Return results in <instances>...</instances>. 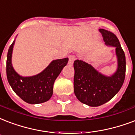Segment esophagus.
<instances>
[{"label":"esophagus","instance_id":"esophagus-1","mask_svg":"<svg viewBox=\"0 0 135 135\" xmlns=\"http://www.w3.org/2000/svg\"><path fill=\"white\" fill-rule=\"evenodd\" d=\"M69 64L70 65H72L73 63H74V61L76 59V56L74 55H70L69 56Z\"/></svg>","mask_w":135,"mask_h":135}]
</instances>
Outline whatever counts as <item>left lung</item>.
I'll return each mask as SVG.
<instances>
[{"label": "left lung", "mask_w": 135, "mask_h": 135, "mask_svg": "<svg viewBox=\"0 0 135 135\" xmlns=\"http://www.w3.org/2000/svg\"><path fill=\"white\" fill-rule=\"evenodd\" d=\"M105 45L115 47L118 69L111 76L100 74L92 66L82 60L74 62V90L79 101L89 106L104 104L118 93L124 83L126 71L125 52L115 34L100 29Z\"/></svg>", "instance_id": "obj_1"}]
</instances>
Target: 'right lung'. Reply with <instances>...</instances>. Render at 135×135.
<instances>
[{"mask_svg": "<svg viewBox=\"0 0 135 135\" xmlns=\"http://www.w3.org/2000/svg\"><path fill=\"white\" fill-rule=\"evenodd\" d=\"M8 49L6 61V74L8 83L14 92L27 103L38 104L50 99L53 93V86L56 79L68 63L69 59L54 60L39 74L22 77L17 74L11 63L13 45Z\"/></svg>", "mask_w": 135, "mask_h": 135, "instance_id": "add662e5", "label": "right lung"}]
</instances>
